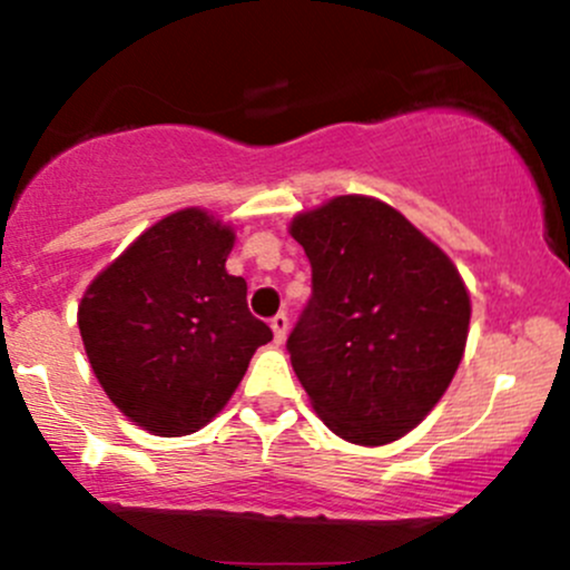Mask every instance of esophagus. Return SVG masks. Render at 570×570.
<instances>
[{
	"mask_svg": "<svg viewBox=\"0 0 570 570\" xmlns=\"http://www.w3.org/2000/svg\"><path fill=\"white\" fill-rule=\"evenodd\" d=\"M271 326H273V337H276V343L281 345L286 340V330H289V318H286V313H276V316L271 318Z\"/></svg>",
	"mask_w": 570,
	"mask_h": 570,
	"instance_id": "34e87169",
	"label": "esophagus"
}]
</instances>
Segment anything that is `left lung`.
I'll list each match as a JSON object with an SVG mask.
<instances>
[{"label": "left lung", "mask_w": 570, "mask_h": 570, "mask_svg": "<svg viewBox=\"0 0 570 570\" xmlns=\"http://www.w3.org/2000/svg\"><path fill=\"white\" fill-rule=\"evenodd\" d=\"M311 299L286 351L313 410L353 444H385L440 402L469 335L466 286L402 214L340 195L292 222Z\"/></svg>", "instance_id": "8db88e82"}]
</instances>
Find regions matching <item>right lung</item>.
<instances>
[{"label":"right lung","instance_id":"obj_1","mask_svg":"<svg viewBox=\"0 0 570 570\" xmlns=\"http://www.w3.org/2000/svg\"><path fill=\"white\" fill-rule=\"evenodd\" d=\"M235 235L200 208L160 219L85 292L77 324L98 383L141 429L206 426L246 375L271 326L225 271Z\"/></svg>","mask_w":570,"mask_h":570}]
</instances>
